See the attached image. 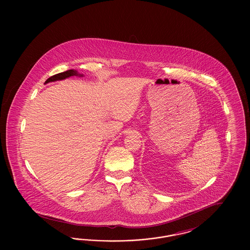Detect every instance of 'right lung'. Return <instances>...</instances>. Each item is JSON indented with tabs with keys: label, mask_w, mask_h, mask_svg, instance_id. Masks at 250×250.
Instances as JSON below:
<instances>
[{
	"label": "right lung",
	"mask_w": 250,
	"mask_h": 250,
	"mask_svg": "<svg viewBox=\"0 0 250 250\" xmlns=\"http://www.w3.org/2000/svg\"><path fill=\"white\" fill-rule=\"evenodd\" d=\"M71 76H82V77H83V75L79 74V73L76 71V70L70 69V70H67V71L65 72H62V73L56 74V75H54V76H52V77L48 78V80L46 81V83H50V82H55V81L64 80V79L69 78V77H71Z\"/></svg>",
	"instance_id": "obj_1"
}]
</instances>
